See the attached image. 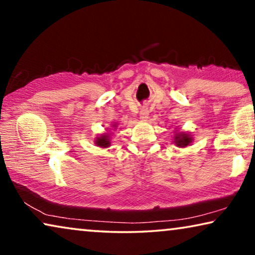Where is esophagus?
<instances>
[{
    "mask_svg": "<svg viewBox=\"0 0 255 255\" xmlns=\"http://www.w3.org/2000/svg\"><path fill=\"white\" fill-rule=\"evenodd\" d=\"M149 116V111L148 110H141V112H139V119H142V120H146L148 119V117Z\"/></svg>",
    "mask_w": 255,
    "mask_h": 255,
    "instance_id": "34e87169",
    "label": "esophagus"
}]
</instances>
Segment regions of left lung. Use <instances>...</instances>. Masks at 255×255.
Instances as JSON below:
<instances>
[{
  "label": "left lung",
  "instance_id": "8db88e82",
  "mask_svg": "<svg viewBox=\"0 0 255 255\" xmlns=\"http://www.w3.org/2000/svg\"><path fill=\"white\" fill-rule=\"evenodd\" d=\"M192 141H193L192 136L185 131L177 132V134L174 135V143L175 145L179 146V148H185V146L191 144Z\"/></svg>",
  "mask_w": 255,
  "mask_h": 255
}]
</instances>
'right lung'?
Wrapping results in <instances>:
<instances>
[{
	"label": "right lung",
	"instance_id": "right-lung-1",
	"mask_svg": "<svg viewBox=\"0 0 255 255\" xmlns=\"http://www.w3.org/2000/svg\"><path fill=\"white\" fill-rule=\"evenodd\" d=\"M113 127H117V125H113ZM95 143H96V145L100 146V148H107V146H110L111 142H110L109 132H105V134H102L99 137H97Z\"/></svg>",
	"mask_w": 255,
	"mask_h": 255
}]
</instances>
